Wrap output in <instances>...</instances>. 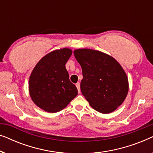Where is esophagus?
<instances>
[{"instance_id": "esophagus-1", "label": "esophagus", "mask_w": 153, "mask_h": 153, "mask_svg": "<svg viewBox=\"0 0 153 153\" xmlns=\"http://www.w3.org/2000/svg\"><path fill=\"white\" fill-rule=\"evenodd\" d=\"M76 88H77V89H78L79 93H80V91H81V90H80V83H76Z\"/></svg>"}]
</instances>
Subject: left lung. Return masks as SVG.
Wrapping results in <instances>:
<instances>
[{
  "label": "left lung",
  "mask_w": 153,
  "mask_h": 153,
  "mask_svg": "<svg viewBox=\"0 0 153 153\" xmlns=\"http://www.w3.org/2000/svg\"><path fill=\"white\" fill-rule=\"evenodd\" d=\"M82 68L81 91L92 108L109 114L117 109L129 91L127 74L117 60L108 54L91 49L74 51Z\"/></svg>",
  "instance_id": "left-lung-1"
}]
</instances>
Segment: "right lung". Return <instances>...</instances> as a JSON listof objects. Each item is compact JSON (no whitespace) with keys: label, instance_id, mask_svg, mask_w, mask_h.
Masks as SVG:
<instances>
[{"label":"right lung","instance_id":"1","mask_svg":"<svg viewBox=\"0 0 153 153\" xmlns=\"http://www.w3.org/2000/svg\"><path fill=\"white\" fill-rule=\"evenodd\" d=\"M72 53L68 48L54 50L41 58L31 72L28 85L31 100L45 111H60L78 94L65 68Z\"/></svg>","mask_w":153,"mask_h":153}]
</instances>
